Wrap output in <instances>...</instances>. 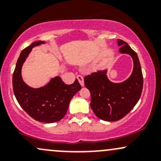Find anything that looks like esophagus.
Returning <instances> with one entry per match:
<instances>
[{
	"instance_id": "1",
	"label": "esophagus",
	"mask_w": 161,
	"mask_h": 161,
	"mask_svg": "<svg viewBox=\"0 0 161 161\" xmlns=\"http://www.w3.org/2000/svg\"><path fill=\"white\" fill-rule=\"evenodd\" d=\"M76 78L78 79V80H79V83H80V85L82 86H84V79H83V76L82 75H78L76 76Z\"/></svg>"
}]
</instances>
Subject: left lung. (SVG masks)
I'll use <instances>...</instances> for the list:
<instances>
[{
  "label": "left lung",
  "mask_w": 161,
  "mask_h": 161,
  "mask_svg": "<svg viewBox=\"0 0 161 161\" xmlns=\"http://www.w3.org/2000/svg\"><path fill=\"white\" fill-rule=\"evenodd\" d=\"M119 52L132 57V75L124 82L114 83L107 77V71H97L84 78L85 86L91 93L90 106L95 115L104 121H117L131 111L141 97L143 75L137 53L124 41L118 39Z\"/></svg>",
  "instance_id": "8db88e82"
}]
</instances>
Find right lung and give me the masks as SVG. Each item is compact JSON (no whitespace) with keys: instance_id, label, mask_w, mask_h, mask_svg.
Segmentation results:
<instances>
[{"instance_id":"right-lung-1","label":"right lung","mask_w":161,"mask_h":161,"mask_svg":"<svg viewBox=\"0 0 161 161\" xmlns=\"http://www.w3.org/2000/svg\"><path fill=\"white\" fill-rule=\"evenodd\" d=\"M45 43L33 42L22 51L13 74V89L18 103L31 117L42 123H55L66 115L71 99L81 89L77 79L71 85H66L57 76L45 86L33 88L23 81L21 68L33 47Z\"/></svg>"}]
</instances>
